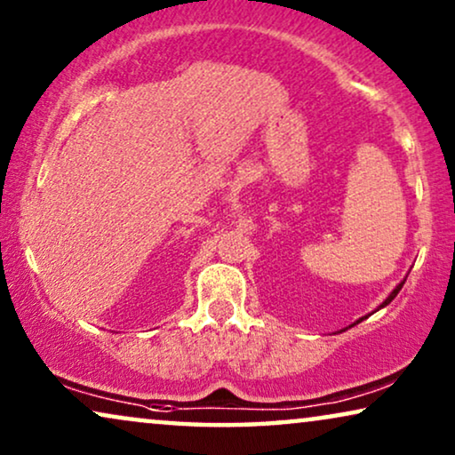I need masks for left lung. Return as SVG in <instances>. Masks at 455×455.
I'll return each mask as SVG.
<instances>
[{
	"mask_svg": "<svg viewBox=\"0 0 455 455\" xmlns=\"http://www.w3.org/2000/svg\"><path fill=\"white\" fill-rule=\"evenodd\" d=\"M402 285H403V282H402V283H400V285H397V288H395V290H394V291H391V294H389V296H387V300H385V302H383V304H381V307H387V304H389V302H391V300H394V298H395V296H397V291H400V290H402Z\"/></svg>",
	"mask_w": 455,
	"mask_h": 455,
	"instance_id": "obj_1",
	"label": "left lung"
}]
</instances>
